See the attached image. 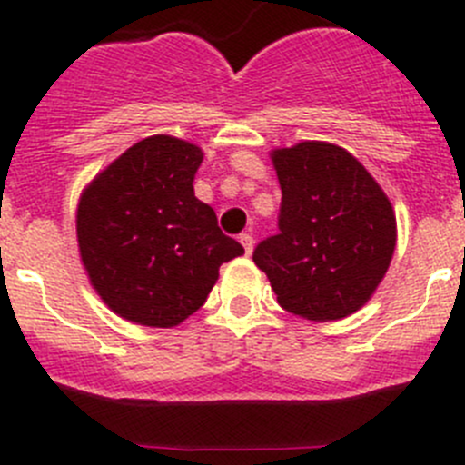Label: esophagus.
<instances>
[{
	"label": "esophagus",
	"instance_id": "obj_1",
	"mask_svg": "<svg viewBox=\"0 0 465 465\" xmlns=\"http://www.w3.org/2000/svg\"><path fill=\"white\" fill-rule=\"evenodd\" d=\"M241 245L245 247V254H252L254 252V238L250 233H241Z\"/></svg>",
	"mask_w": 465,
	"mask_h": 465
}]
</instances>
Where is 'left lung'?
Here are the masks:
<instances>
[{
	"mask_svg": "<svg viewBox=\"0 0 465 465\" xmlns=\"http://www.w3.org/2000/svg\"><path fill=\"white\" fill-rule=\"evenodd\" d=\"M281 184L279 233L254 262L292 315L332 322L376 292L396 250V215L367 168L340 145L302 142L272 153Z\"/></svg>",
	"mask_w": 465,
	"mask_h": 465,
	"instance_id": "1",
	"label": "left lung"
}]
</instances>
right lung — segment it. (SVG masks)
Wrapping results in <instances>:
<instances>
[{"label":"right lung","instance_id":"add662e5","mask_svg":"<svg viewBox=\"0 0 465 465\" xmlns=\"http://www.w3.org/2000/svg\"><path fill=\"white\" fill-rule=\"evenodd\" d=\"M198 145L154 134L125 150L81 195V261L98 297L124 320L182 323L209 297L223 262L245 254L200 203Z\"/></svg>","mask_w":465,"mask_h":465}]
</instances>
